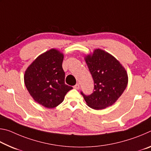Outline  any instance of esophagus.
I'll list each match as a JSON object with an SVG mask.
<instances>
[{
  "label": "esophagus",
  "instance_id": "esophagus-1",
  "mask_svg": "<svg viewBox=\"0 0 151 151\" xmlns=\"http://www.w3.org/2000/svg\"><path fill=\"white\" fill-rule=\"evenodd\" d=\"M74 88H75V89H79L80 88V85H79L78 83H76V85L74 86Z\"/></svg>",
  "mask_w": 151,
  "mask_h": 151
}]
</instances>
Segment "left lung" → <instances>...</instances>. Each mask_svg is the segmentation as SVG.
Returning <instances> with one entry per match:
<instances>
[{"label": "left lung", "mask_w": 151, "mask_h": 151, "mask_svg": "<svg viewBox=\"0 0 151 151\" xmlns=\"http://www.w3.org/2000/svg\"><path fill=\"white\" fill-rule=\"evenodd\" d=\"M85 60L94 84L90 95L81 92L86 104L95 110L112 105L127 88L128 75L125 68L113 56L99 48L86 56Z\"/></svg>", "instance_id": "8db88e82"}]
</instances>
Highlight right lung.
<instances>
[{
    "label": "right lung",
    "instance_id": "obj_1",
    "mask_svg": "<svg viewBox=\"0 0 151 151\" xmlns=\"http://www.w3.org/2000/svg\"><path fill=\"white\" fill-rule=\"evenodd\" d=\"M64 55L52 48L39 55L25 71V86L35 101L52 109L62 103L71 89L65 83L63 69Z\"/></svg>",
    "mask_w": 151,
    "mask_h": 151
}]
</instances>
